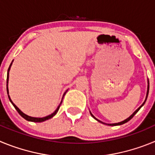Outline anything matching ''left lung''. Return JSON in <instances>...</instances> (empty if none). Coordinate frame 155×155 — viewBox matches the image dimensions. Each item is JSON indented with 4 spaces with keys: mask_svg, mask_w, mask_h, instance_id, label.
<instances>
[{
    "mask_svg": "<svg viewBox=\"0 0 155 155\" xmlns=\"http://www.w3.org/2000/svg\"><path fill=\"white\" fill-rule=\"evenodd\" d=\"M148 92H149V85H148V87H147V97H146V100H147V95H148ZM146 100H145V102H146ZM145 102H143V104H142V105H141V106H140V108H138V109H137V110H136V111H135V112H134V113H133V114H132V115H131V116H130V117H129V118H127V120H124V121H122V122H120V123H117V124H106V125H109V126H117V125H122V124H125V123H127V122H128V121H129V120H131V119H132V118H133V117H134V115L136 114V113H137L138 111H139V110H140V108H141V107H142V106H143V104H144V103H145ZM91 116H92V117H93V118H94V119H95V120H97V119H96V118H95V117H94V116H93V115H92V114H91ZM98 120V122H101V121H100V120ZM101 123H102V122H101Z\"/></svg>",
    "mask_w": 155,
    "mask_h": 155,
    "instance_id": "left-lung-1",
    "label": "left lung"
}]
</instances>
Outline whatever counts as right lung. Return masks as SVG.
Segmentation results:
<instances>
[{"label": "right lung", "instance_id": "right-lung-1", "mask_svg": "<svg viewBox=\"0 0 155 155\" xmlns=\"http://www.w3.org/2000/svg\"><path fill=\"white\" fill-rule=\"evenodd\" d=\"M11 66H12V64H10V66H9V68H8V77H7V83H8V71H9V70H10ZM7 92H8V87H7ZM8 98H9V100H10V102L12 103V105H14V107L15 108L16 110L18 111V113L19 114L21 115V116H22L23 118L25 119V120H28V121L35 122V123H40V122H43V121H45V120H49V119L52 118L53 116H54L56 114H57V112H58L59 109H60V106H61V103H62V102H61V104H60V105H59L58 107H57V109L55 110V112H54V113H52L51 115H49V116H46V117H42V118H35V117H31V116H27V115L25 114V113H23L22 112H21V111L20 110V109H19L18 108L17 106H16V105L13 103V102H12V100H11L10 96H9V95H8Z\"/></svg>", "mask_w": 155, "mask_h": 155}]
</instances>
